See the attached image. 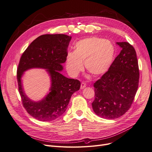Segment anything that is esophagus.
Wrapping results in <instances>:
<instances>
[{
	"label": "esophagus",
	"instance_id": "obj_1",
	"mask_svg": "<svg viewBox=\"0 0 152 152\" xmlns=\"http://www.w3.org/2000/svg\"><path fill=\"white\" fill-rule=\"evenodd\" d=\"M86 83L84 82H82L81 84V89H84V88H86Z\"/></svg>",
	"mask_w": 152,
	"mask_h": 152
}]
</instances>
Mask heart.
<instances>
[{
  "mask_svg": "<svg viewBox=\"0 0 152 152\" xmlns=\"http://www.w3.org/2000/svg\"><path fill=\"white\" fill-rule=\"evenodd\" d=\"M75 51L66 57V68L72 76H76L83 68L93 76L104 74L113 63L115 53L110 42L97 37L86 38L76 43Z\"/></svg>",
  "mask_w": 152,
  "mask_h": 152,
  "instance_id": "b5f03b06",
  "label": "heart"
}]
</instances>
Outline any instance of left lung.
Returning <instances> with one entry per match:
<instances>
[{"mask_svg":"<svg viewBox=\"0 0 152 152\" xmlns=\"http://www.w3.org/2000/svg\"><path fill=\"white\" fill-rule=\"evenodd\" d=\"M122 48L108 71L94 83L96 114L106 119L124 115L130 108L139 83L135 50L128 42H117Z\"/></svg>","mask_w":152,"mask_h":152,"instance_id":"obj_1","label":"left lung"}]
</instances>
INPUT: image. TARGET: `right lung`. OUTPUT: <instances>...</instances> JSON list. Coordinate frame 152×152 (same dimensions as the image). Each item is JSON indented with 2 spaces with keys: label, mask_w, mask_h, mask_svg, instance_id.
<instances>
[{
  "label": "right lung",
  "mask_w": 152,
  "mask_h": 152,
  "mask_svg": "<svg viewBox=\"0 0 152 152\" xmlns=\"http://www.w3.org/2000/svg\"><path fill=\"white\" fill-rule=\"evenodd\" d=\"M71 39L64 34L41 35L31 43L20 59L17 78L22 103L27 113L39 121H51L60 117L66 110L72 94L80 88V81L66 77L58 71L63 69ZM32 67L47 69L52 78L50 92L38 103L30 100L21 88L23 72Z\"/></svg>",
  "instance_id": "right-lung-1"
}]
</instances>
